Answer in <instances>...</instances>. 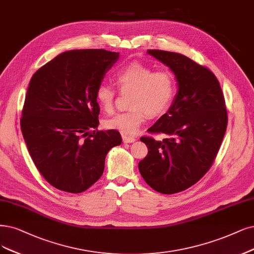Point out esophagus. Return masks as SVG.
Wrapping results in <instances>:
<instances>
[{"label":"esophagus","instance_id":"34e87169","mask_svg":"<svg viewBox=\"0 0 254 254\" xmlns=\"http://www.w3.org/2000/svg\"><path fill=\"white\" fill-rule=\"evenodd\" d=\"M122 140H124L125 143H132V142L136 141V139L134 137H130L127 135H122Z\"/></svg>","mask_w":254,"mask_h":254}]
</instances>
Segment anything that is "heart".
<instances>
[{
	"label": "heart",
	"mask_w": 254,
	"mask_h": 254,
	"mask_svg": "<svg viewBox=\"0 0 254 254\" xmlns=\"http://www.w3.org/2000/svg\"><path fill=\"white\" fill-rule=\"evenodd\" d=\"M118 88L132 92L129 110L118 113L103 121L109 129H116L124 135H133L149 117H159L170 109L174 101L177 82L168 70H156L139 62L130 63L116 73ZM115 89L100 83L96 89V100L100 108L108 113L114 109Z\"/></svg>",
	"instance_id": "b5f03b06"
}]
</instances>
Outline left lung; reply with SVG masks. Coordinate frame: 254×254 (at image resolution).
Listing matches in <instances>:
<instances>
[{
  "mask_svg": "<svg viewBox=\"0 0 254 254\" xmlns=\"http://www.w3.org/2000/svg\"><path fill=\"white\" fill-rule=\"evenodd\" d=\"M176 74L179 90L170 110L140 138L148 148L138 167L145 182L158 192L183 191L209 171L227 127V110L215 75L179 53L147 50Z\"/></svg>",
  "mask_w": 254,
  "mask_h": 254,
  "instance_id": "left-lung-1",
  "label": "left lung"
}]
</instances>
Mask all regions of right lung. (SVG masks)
I'll return each mask as SVG.
<instances>
[{
    "instance_id": "obj_1",
    "label": "right lung",
    "mask_w": 254,
    "mask_h": 254,
    "mask_svg": "<svg viewBox=\"0 0 254 254\" xmlns=\"http://www.w3.org/2000/svg\"><path fill=\"white\" fill-rule=\"evenodd\" d=\"M119 53L64 52L37 70L27 90L22 134L37 170L55 189L79 193L101 177L116 129L99 130L96 89Z\"/></svg>"
}]
</instances>
